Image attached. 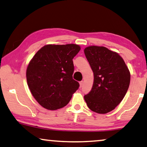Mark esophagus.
Returning <instances> with one entry per match:
<instances>
[{
  "instance_id": "esophagus-1",
  "label": "esophagus",
  "mask_w": 147,
  "mask_h": 147,
  "mask_svg": "<svg viewBox=\"0 0 147 147\" xmlns=\"http://www.w3.org/2000/svg\"><path fill=\"white\" fill-rule=\"evenodd\" d=\"M79 84H80V87L81 88V87L82 86L83 84H84V82H83V81H80V82H79Z\"/></svg>"
}]
</instances>
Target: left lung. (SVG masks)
<instances>
[{
  "instance_id": "obj_1",
  "label": "left lung",
  "mask_w": 147,
  "mask_h": 147,
  "mask_svg": "<svg viewBox=\"0 0 147 147\" xmlns=\"http://www.w3.org/2000/svg\"><path fill=\"white\" fill-rule=\"evenodd\" d=\"M84 54L94 73L93 86L84 96L87 106L98 113H107L120 104L129 86L131 74L117 53L103 46L92 45Z\"/></svg>"
}]
</instances>
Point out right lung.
<instances>
[{"label":"right lung","instance_id":"right-lung-1","mask_svg":"<svg viewBox=\"0 0 147 147\" xmlns=\"http://www.w3.org/2000/svg\"><path fill=\"white\" fill-rule=\"evenodd\" d=\"M80 50L76 44L46 45L35 54L26 70V79L34 98L49 110L68 104L79 83L73 79V59Z\"/></svg>","mask_w":147,"mask_h":147}]
</instances>
